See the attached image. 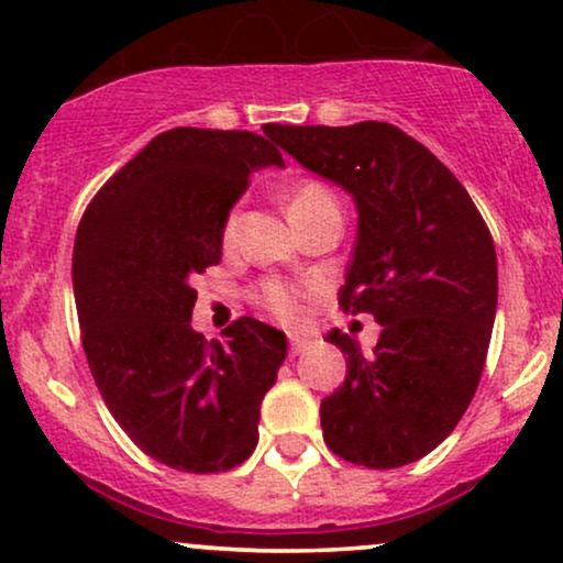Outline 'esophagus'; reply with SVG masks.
<instances>
[{
  "label": "esophagus",
  "instance_id": "34e87169",
  "mask_svg": "<svg viewBox=\"0 0 563 563\" xmlns=\"http://www.w3.org/2000/svg\"><path fill=\"white\" fill-rule=\"evenodd\" d=\"M312 344H314L312 335H303V333H294V335H290V352H294V354L307 352V349L312 346Z\"/></svg>",
  "mask_w": 563,
  "mask_h": 563
}]
</instances>
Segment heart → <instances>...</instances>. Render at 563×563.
<instances>
[{"label":"heart","mask_w":563,"mask_h":563,"mask_svg":"<svg viewBox=\"0 0 563 563\" xmlns=\"http://www.w3.org/2000/svg\"><path fill=\"white\" fill-rule=\"evenodd\" d=\"M325 196H328L325 187L301 185L299 190H296L294 203L290 206L307 203V200L325 198ZM235 232H238V211H232V214L228 217V222H224V241L228 243L235 241ZM262 303L275 314V318H280L286 322H294L296 318H299V290L280 286V283H267V286L262 288Z\"/></svg>","instance_id":"heart-1"}]
</instances>
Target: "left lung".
I'll return each instance as SVG.
<instances>
[{
    "label": "left lung",
    "instance_id": "left-lung-1",
    "mask_svg": "<svg viewBox=\"0 0 563 563\" xmlns=\"http://www.w3.org/2000/svg\"><path fill=\"white\" fill-rule=\"evenodd\" d=\"M264 134L357 209L341 307L371 312L378 344L328 331L346 378L322 399L325 444L349 463L399 468L455 429L479 386L497 309V256L466 187L384 121L267 124Z\"/></svg>",
    "mask_w": 563,
    "mask_h": 563
}]
</instances>
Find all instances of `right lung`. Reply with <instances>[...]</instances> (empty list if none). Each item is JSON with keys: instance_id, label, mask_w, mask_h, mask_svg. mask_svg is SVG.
<instances>
[{"instance_id": "add662e5", "label": "right lung", "mask_w": 563, "mask_h": 563, "mask_svg": "<svg viewBox=\"0 0 563 563\" xmlns=\"http://www.w3.org/2000/svg\"><path fill=\"white\" fill-rule=\"evenodd\" d=\"M286 169L269 137L179 126L102 185L74 243L89 371L132 442L177 471L235 468L260 442L286 333L254 318L206 341L192 277L222 260L224 222L254 172Z\"/></svg>"}]
</instances>
